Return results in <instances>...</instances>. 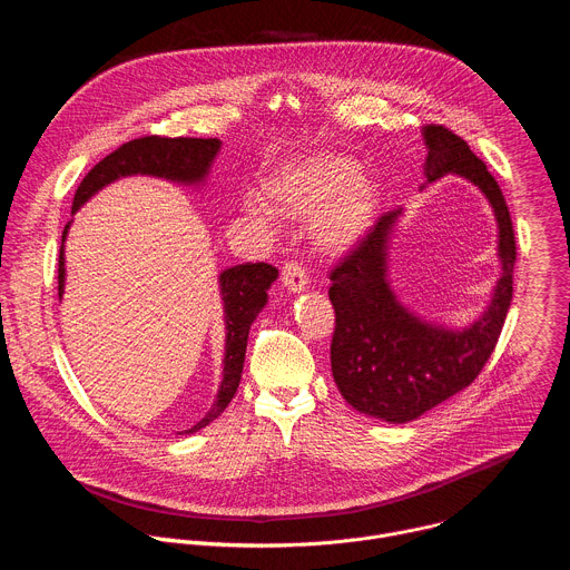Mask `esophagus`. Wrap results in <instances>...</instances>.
Returning a JSON list of instances; mask_svg holds the SVG:
<instances>
[{"mask_svg":"<svg viewBox=\"0 0 570 570\" xmlns=\"http://www.w3.org/2000/svg\"><path fill=\"white\" fill-rule=\"evenodd\" d=\"M282 284H284L288 291H293V293L304 291V286L308 284V282H306V271H304L297 262H286V264L282 266Z\"/></svg>","mask_w":570,"mask_h":570,"instance_id":"esophagus-1","label":"esophagus"}]
</instances>
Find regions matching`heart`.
I'll return each instance as SVG.
<instances>
[{"label": "heart", "instance_id": "b5f03b06", "mask_svg": "<svg viewBox=\"0 0 570 570\" xmlns=\"http://www.w3.org/2000/svg\"><path fill=\"white\" fill-rule=\"evenodd\" d=\"M268 200L288 216H311L313 238L324 253H343L365 234L376 209V187L354 161L317 155L288 167L266 187ZM255 214H266L253 205Z\"/></svg>", "mask_w": 570, "mask_h": 570}]
</instances>
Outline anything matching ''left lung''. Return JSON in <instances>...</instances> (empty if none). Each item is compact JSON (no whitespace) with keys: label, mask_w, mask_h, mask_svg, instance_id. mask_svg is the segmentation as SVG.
Here are the masks:
<instances>
[{"label":"left lung","mask_w":570,"mask_h":570,"mask_svg":"<svg viewBox=\"0 0 570 570\" xmlns=\"http://www.w3.org/2000/svg\"><path fill=\"white\" fill-rule=\"evenodd\" d=\"M429 183L458 174L490 198L499 220L503 275L482 317L462 332L422 322L405 311L385 279L387 234L399 216L385 212L330 273L336 311L332 372L356 411L383 422L417 420L475 381L494 354L514 293L517 240L512 216L497 178L469 144L444 126H426Z\"/></svg>","instance_id":"1"}]
</instances>
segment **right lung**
<instances>
[{
  "instance_id": "right-lung-1",
  "label": "right lung",
  "mask_w": 570,
  "mask_h": 570,
  "mask_svg": "<svg viewBox=\"0 0 570 570\" xmlns=\"http://www.w3.org/2000/svg\"><path fill=\"white\" fill-rule=\"evenodd\" d=\"M218 148H220V141L216 137L200 139V137L146 135L139 139H130L121 144L117 150H112L110 155H106L99 165H95L88 171V176L78 185L73 194L71 214L101 187L124 176L144 174V176H157V178H167L176 183H200L207 176ZM67 227L69 225H65L62 240H65ZM275 279H277V268L264 262H257V264L246 262L220 273V293L225 302V330H227L223 381L209 413L196 426L183 433H196L203 426H207L227 409V403L236 394L240 372H243V361H246L250 324L255 322L257 313L264 308L268 297L266 291ZM62 286H65V257L60 246L58 297L62 295Z\"/></svg>"
}]
</instances>
